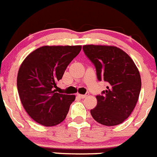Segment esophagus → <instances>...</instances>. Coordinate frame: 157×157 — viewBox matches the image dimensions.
I'll use <instances>...</instances> for the list:
<instances>
[{
	"label": "esophagus",
	"instance_id": "34e87169",
	"mask_svg": "<svg viewBox=\"0 0 157 157\" xmlns=\"http://www.w3.org/2000/svg\"><path fill=\"white\" fill-rule=\"evenodd\" d=\"M77 96H78V97H80V98H85L86 97H87V95H88V94H77Z\"/></svg>",
	"mask_w": 157,
	"mask_h": 157
}]
</instances>
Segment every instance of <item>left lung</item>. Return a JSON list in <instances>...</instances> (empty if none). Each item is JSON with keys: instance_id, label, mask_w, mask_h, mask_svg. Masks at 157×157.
Returning a JSON list of instances; mask_svg holds the SVG:
<instances>
[{"instance_id": "obj_1", "label": "left lung", "mask_w": 157, "mask_h": 157, "mask_svg": "<svg viewBox=\"0 0 157 157\" xmlns=\"http://www.w3.org/2000/svg\"><path fill=\"white\" fill-rule=\"evenodd\" d=\"M96 68L97 77L108 86L97 95V105L91 109L96 121L105 126L121 124L135 109L141 91V76L136 65L122 49L109 45L83 46Z\"/></svg>"}]
</instances>
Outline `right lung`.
<instances>
[{
	"label": "right lung",
	"instance_id": "add662e5",
	"mask_svg": "<svg viewBox=\"0 0 157 157\" xmlns=\"http://www.w3.org/2000/svg\"><path fill=\"white\" fill-rule=\"evenodd\" d=\"M81 45L42 46L23 60L17 76V88L23 108L34 121L45 127L66 119L76 96L56 92V84Z\"/></svg>",
	"mask_w": 157,
	"mask_h": 157
}]
</instances>
